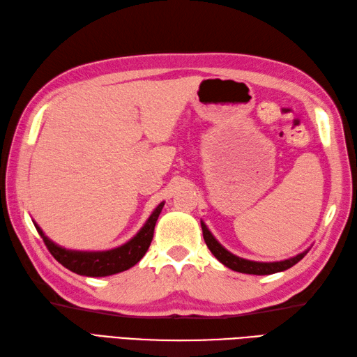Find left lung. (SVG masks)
I'll return each instance as SVG.
<instances>
[{"mask_svg":"<svg viewBox=\"0 0 357 357\" xmlns=\"http://www.w3.org/2000/svg\"><path fill=\"white\" fill-rule=\"evenodd\" d=\"M201 227H202V234H204V240L206 246H208V250L211 251V254L216 257V259L222 263L225 264L227 268L233 269L236 272H242V273H252V275H271V273H277L281 271H286L289 268H292L294 264H296L300 261L303 257L309 252L304 251L301 254H298L295 257H291V259L287 260H281V261H269V263H264V261H252V260H246L242 259V257H237L234 254H231L228 250H225L214 236L210 233V229L206 228L205 223L201 220Z\"/></svg>","mask_w":357,"mask_h":357,"instance_id":"left-lung-1","label":"left lung"}]
</instances>
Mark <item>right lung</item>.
<instances>
[{
    "label": "right lung",
    "mask_w": 357,
    "mask_h": 357,
    "mask_svg": "<svg viewBox=\"0 0 357 357\" xmlns=\"http://www.w3.org/2000/svg\"><path fill=\"white\" fill-rule=\"evenodd\" d=\"M162 206L164 202L156 206L153 213L151 214V218L144 223V227L141 228L137 236L132 237L128 243H124L119 248H114V250L109 251L89 252L65 250V248L52 242V240L43 233V229H40L35 222L33 223H35L38 233L43 237L48 251L52 252V255L62 264V266L70 269L71 272L79 273V275L107 277L114 275V273L128 271L143 259L149 250V246L152 243L155 223L160 218Z\"/></svg>",
    "instance_id": "1"
}]
</instances>
